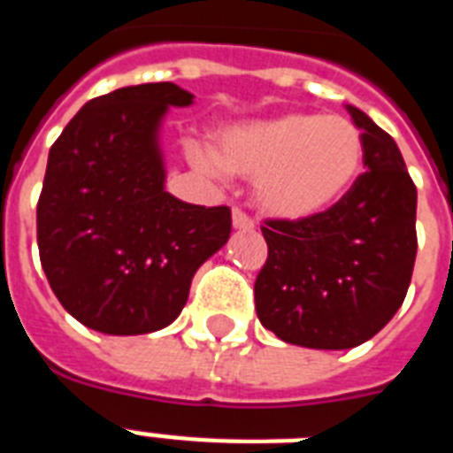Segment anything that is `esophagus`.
Listing matches in <instances>:
<instances>
[{
  "label": "esophagus",
  "mask_w": 453,
  "mask_h": 453,
  "mask_svg": "<svg viewBox=\"0 0 453 453\" xmlns=\"http://www.w3.org/2000/svg\"><path fill=\"white\" fill-rule=\"evenodd\" d=\"M233 227L234 230H254V220L242 209H233Z\"/></svg>",
  "instance_id": "1"
}]
</instances>
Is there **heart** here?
I'll return each mask as SVG.
<instances>
[{
    "label": "heart",
    "instance_id": "obj_1",
    "mask_svg": "<svg viewBox=\"0 0 453 453\" xmlns=\"http://www.w3.org/2000/svg\"><path fill=\"white\" fill-rule=\"evenodd\" d=\"M216 171L254 178L256 204L282 220L319 216L345 197L365 164L362 131L341 115L284 112L216 136Z\"/></svg>",
    "mask_w": 453,
    "mask_h": 453
}]
</instances>
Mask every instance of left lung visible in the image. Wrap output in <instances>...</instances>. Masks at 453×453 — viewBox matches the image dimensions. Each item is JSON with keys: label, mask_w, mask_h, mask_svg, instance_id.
<instances>
[{"label": "left lung", "mask_w": 453, "mask_h": 453, "mask_svg": "<svg viewBox=\"0 0 453 453\" xmlns=\"http://www.w3.org/2000/svg\"><path fill=\"white\" fill-rule=\"evenodd\" d=\"M366 171L343 199L305 220H265L268 261L256 312L277 338L345 350L386 326L407 296L416 261V185L393 136L348 105Z\"/></svg>", "instance_id": "8db88e82"}]
</instances>
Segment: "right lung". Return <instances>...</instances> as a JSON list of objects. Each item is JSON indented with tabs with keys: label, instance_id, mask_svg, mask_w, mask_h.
Returning a JSON list of instances; mask_svg holds the SVG:
<instances>
[{
	"label": "right lung",
	"instance_id": "right-lung-1",
	"mask_svg": "<svg viewBox=\"0 0 453 453\" xmlns=\"http://www.w3.org/2000/svg\"><path fill=\"white\" fill-rule=\"evenodd\" d=\"M195 96L171 81L88 101L49 150L37 202L42 268L84 326L136 336L169 326L199 265L230 237L227 206L164 190L159 129Z\"/></svg>",
	"mask_w": 453,
	"mask_h": 453
}]
</instances>
